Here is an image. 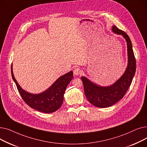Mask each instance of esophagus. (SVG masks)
<instances>
[{
	"label": "esophagus",
	"instance_id": "obj_1",
	"mask_svg": "<svg viewBox=\"0 0 147 147\" xmlns=\"http://www.w3.org/2000/svg\"><path fill=\"white\" fill-rule=\"evenodd\" d=\"M82 71L80 68H76L74 69V74L76 76H79L82 74Z\"/></svg>",
	"mask_w": 147,
	"mask_h": 147
}]
</instances>
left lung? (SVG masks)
Listing matches in <instances>:
<instances>
[{"label": "left lung", "instance_id": "1", "mask_svg": "<svg viewBox=\"0 0 147 147\" xmlns=\"http://www.w3.org/2000/svg\"><path fill=\"white\" fill-rule=\"evenodd\" d=\"M112 31L122 35L127 42L128 64L125 73L112 85L106 87L99 86L85 77L81 78L86 98L90 104L99 108L111 107L122 99L132 83L136 71V59L129 36L115 26H113Z\"/></svg>", "mask_w": 147, "mask_h": 147}]
</instances>
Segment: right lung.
Wrapping results in <instances>:
<instances>
[{
	"label": "right lung",
	"mask_w": 147,
	"mask_h": 147,
	"mask_svg": "<svg viewBox=\"0 0 147 147\" xmlns=\"http://www.w3.org/2000/svg\"><path fill=\"white\" fill-rule=\"evenodd\" d=\"M12 78L24 101L31 108L45 113L56 111L63 102L64 94L69 83L73 78V71L59 78L51 86L41 94H32L23 90L15 79L11 66Z\"/></svg>",
	"instance_id": "1"
}]
</instances>
